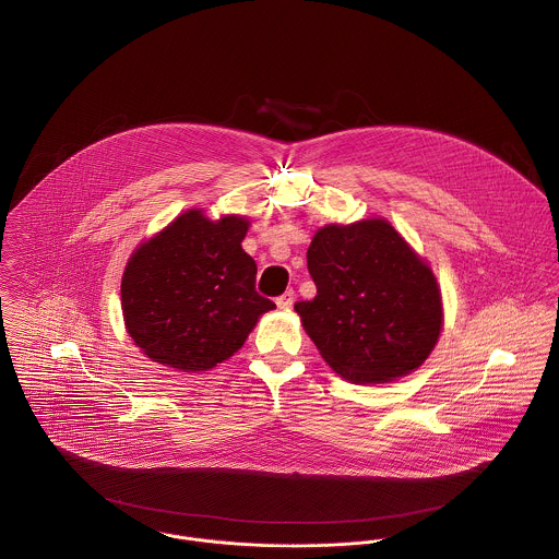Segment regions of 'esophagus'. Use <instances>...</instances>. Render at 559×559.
Returning <instances> with one entry per match:
<instances>
[{"label":"esophagus","mask_w":559,"mask_h":559,"mask_svg":"<svg viewBox=\"0 0 559 559\" xmlns=\"http://www.w3.org/2000/svg\"><path fill=\"white\" fill-rule=\"evenodd\" d=\"M275 304H277L280 310H290L293 304H295V290H286L282 297L275 299Z\"/></svg>","instance_id":"esophagus-1"}]
</instances>
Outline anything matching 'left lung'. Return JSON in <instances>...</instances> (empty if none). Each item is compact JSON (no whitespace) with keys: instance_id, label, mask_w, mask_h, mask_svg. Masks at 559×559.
<instances>
[{"instance_id":"obj_1","label":"left lung","mask_w":559,"mask_h":559,"mask_svg":"<svg viewBox=\"0 0 559 559\" xmlns=\"http://www.w3.org/2000/svg\"><path fill=\"white\" fill-rule=\"evenodd\" d=\"M317 284L295 304L326 366L355 385L390 383L417 370L443 329L430 264L383 217L326 224L308 249Z\"/></svg>"}]
</instances>
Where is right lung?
<instances>
[{
    "instance_id": "obj_1",
    "label": "right lung",
    "mask_w": 559,
    "mask_h": 559,
    "mask_svg": "<svg viewBox=\"0 0 559 559\" xmlns=\"http://www.w3.org/2000/svg\"><path fill=\"white\" fill-rule=\"evenodd\" d=\"M249 219H209L189 209L138 245L120 286L135 346L160 366L202 372L230 359L255 322L275 308L260 297L255 262L242 249Z\"/></svg>"
}]
</instances>
